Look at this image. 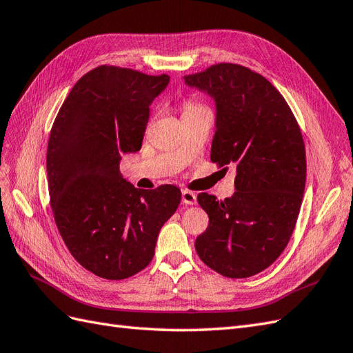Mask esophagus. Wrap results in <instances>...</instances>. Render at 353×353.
<instances>
[{
	"mask_svg": "<svg viewBox=\"0 0 353 353\" xmlns=\"http://www.w3.org/2000/svg\"><path fill=\"white\" fill-rule=\"evenodd\" d=\"M182 203L186 204V205L196 204V195L192 191H188V189H183V191H182Z\"/></svg>",
	"mask_w": 353,
	"mask_h": 353,
	"instance_id": "34e87169",
	"label": "esophagus"
}]
</instances>
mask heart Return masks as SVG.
<instances>
[{"label": "heart", "instance_id": "b5f03b06", "mask_svg": "<svg viewBox=\"0 0 353 353\" xmlns=\"http://www.w3.org/2000/svg\"><path fill=\"white\" fill-rule=\"evenodd\" d=\"M200 108H204V107H201L200 104H196V103H194V101H186V103L183 104V112H185V113H192V112L200 110Z\"/></svg>", "mask_w": 353, "mask_h": 353}]
</instances>
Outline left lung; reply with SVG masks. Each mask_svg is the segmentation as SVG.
<instances>
[{"label": "left lung", "mask_w": 353, "mask_h": 353, "mask_svg": "<svg viewBox=\"0 0 353 353\" xmlns=\"http://www.w3.org/2000/svg\"><path fill=\"white\" fill-rule=\"evenodd\" d=\"M183 79L216 101L212 162L237 170L231 198L198 194L209 227L196 254L225 277H250L282 255L294 232L305 186L301 130L282 94L248 67L221 62Z\"/></svg>", "instance_id": "obj_1"}]
</instances>
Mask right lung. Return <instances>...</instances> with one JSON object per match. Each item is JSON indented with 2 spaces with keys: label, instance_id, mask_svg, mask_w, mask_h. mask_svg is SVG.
I'll use <instances>...</instances> for the list:
<instances>
[{
  "label": "right lung",
  "instance_id": "add662e5",
  "mask_svg": "<svg viewBox=\"0 0 353 353\" xmlns=\"http://www.w3.org/2000/svg\"><path fill=\"white\" fill-rule=\"evenodd\" d=\"M168 82L167 74L99 65L70 90L52 125L53 218L70 254L98 277L122 280L146 268L182 200L173 185L134 188L119 170L122 153L141 149L149 105Z\"/></svg>",
  "mask_w": 353,
  "mask_h": 353
}]
</instances>
